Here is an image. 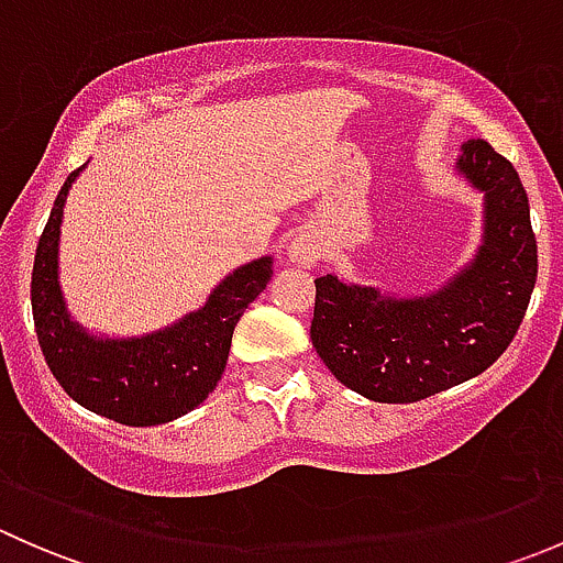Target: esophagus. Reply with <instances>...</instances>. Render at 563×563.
<instances>
[{
  "label": "esophagus",
  "mask_w": 563,
  "mask_h": 563,
  "mask_svg": "<svg viewBox=\"0 0 563 563\" xmlns=\"http://www.w3.org/2000/svg\"><path fill=\"white\" fill-rule=\"evenodd\" d=\"M288 258L299 266H316L318 261L323 258L321 240L313 234H308V231H302V234L294 236L291 245H288Z\"/></svg>",
  "instance_id": "obj_1"
}]
</instances>
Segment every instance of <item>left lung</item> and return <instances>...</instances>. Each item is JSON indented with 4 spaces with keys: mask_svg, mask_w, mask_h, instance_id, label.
<instances>
[{
    "mask_svg": "<svg viewBox=\"0 0 563 563\" xmlns=\"http://www.w3.org/2000/svg\"><path fill=\"white\" fill-rule=\"evenodd\" d=\"M457 174L485 198L482 245L446 286L389 297L316 277V354L349 389L376 402H417L485 373L507 351L537 283L528 196L487 141L463 144Z\"/></svg>",
    "mask_w": 563,
    "mask_h": 563,
    "instance_id": "obj_1",
    "label": "left lung"
}]
</instances>
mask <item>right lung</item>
Wrapping results in <instances>:
<instances>
[{
	"instance_id": "obj_1",
	"label": "right lung",
	"mask_w": 563,
	"mask_h": 563,
	"mask_svg": "<svg viewBox=\"0 0 563 563\" xmlns=\"http://www.w3.org/2000/svg\"><path fill=\"white\" fill-rule=\"evenodd\" d=\"M73 172L56 196L32 266V316L40 351L62 389L89 411L130 428L172 422L218 387L231 334L272 280V255L231 272L203 308L141 338H100L73 321L59 288V225Z\"/></svg>"
}]
</instances>
